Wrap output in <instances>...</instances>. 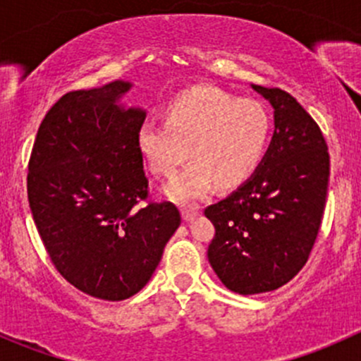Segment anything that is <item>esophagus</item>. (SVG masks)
Here are the masks:
<instances>
[{"mask_svg": "<svg viewBox=\"0 0 361 361\" xmlns=\"http://www.w3.org/2000/svg\"><path fill=\"white\" fill-rule=\"evenodd\" d=\"M197 214H199L197 207H188V209L185 207V209L181 211V216H183L185 221H192L195 216H197Z\"/></svg>", "mask_w": 361, "mask_h": 361, "instance_id": "1", "label": "esophagus"}]
</instances>
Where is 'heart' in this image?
Segmentation results:
<instances>
[{
  "instance_id": "b5f03b06",
  "label": "heart",
  "mask_w": 361,
  "mask_h": 361,
  "mask_svg": "<svg viewBox=\"0 0 361 361\" xmlns=\"http://www.w3.org/2000/svg\"><path fill=\"white\" fill-rule=\"evenodd\" d=\"M271 116L260 103L238 101L216 87H194L178 94L166 108V122L145 120L137 129V150L148 169L171 176L164 188L176 202L206 197L213 185L234 188L248 180L267 148Z\"/></svg>"
}]
</instances>
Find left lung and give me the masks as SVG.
Listing matches in <instances>:
<instances>
[{
	"mask_svg": "<svg viewBox=\"0 0 361 361\" xmlns=\"http://www.w3.org/2000/svg\"><path fill=\"white\" fill-rule=\"evenodd\" d=\"M274 110V134L248 180L204 214L214 225L207 258L231 292L286 285L307 262L329 190L330 157L318 123L281 89L251 85Z\"/></svg>",
	"mask_w": 361,
	"mask_h": 361,
	"instance_id": "1",
	"label": "left lung"
}]
</instances>
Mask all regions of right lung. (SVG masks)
Listing matches in <instances>:
<instances>
[{
	"mask_svg": "<svg viewBox=\"0 0 361 361\" xmlns=\"http://www.w3.org/2000/svg\"><path fill=\"white\" fill-rule=\"evenodd\" d=\"M133 82L68 92L50 108L29 159L27 197L54 265L80 292L126 300L145 288L180 227L148 195L137 129L147 110L122 97Z\"/></svg>",
	"mask_w": 361,
	"mask_h": 361,
	"instance_id": "1",
	"label": "right lung"
}]
</instances>
